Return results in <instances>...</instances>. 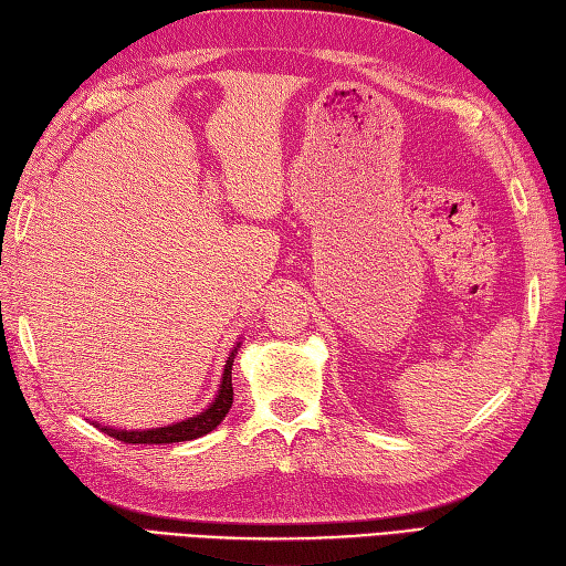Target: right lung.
<instances>
[{
    "label": "right lung",
    "instance_id": "right-lung-1",
    "mask_svg": "<svg viewBox=\"0 0 566 566\" xmlns=\"http://www.w3.org/2000/svg\"><path fill=\"white\" fill-rule=\"evenodd\" d=\"M234 356H237V347L232 349V354L227 356L217 398L200 415H192V418H188V420H180L176 424H166V428H154V430H114V428H102V424H97V428L102 432H107L109 437H117L119 442H126V444H170V442L198 440V437L212 432L217 424L227 418L229 408H232V402H234V388H232Z\"/></svg>",
    "mask_w": 566,
    "mask_h": 566
}]
</instances>
